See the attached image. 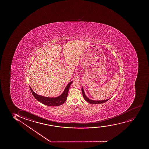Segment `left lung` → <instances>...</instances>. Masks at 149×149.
<instances>
[{"mask_svg":"<svg viewBox=\"0 0 149 149\" xmlns=\"http://www.w3.org/2000/svg\"><path fill=\"white\" fill-rule=\"evenodd\" d=\"M81 91H82V95L84 97V99L86 100V101H87V102L91 103V104H100V103H103L105 102L106 101H108V100L110 99H106L104 100H93L89 99L87 97V96L86 95L85 93L84 92V89L83 88H81Z\"/></svg>","mask_w":149,"mask_h":149,"instance_id":"8db88e82","label":"left lung"}]
</instances>
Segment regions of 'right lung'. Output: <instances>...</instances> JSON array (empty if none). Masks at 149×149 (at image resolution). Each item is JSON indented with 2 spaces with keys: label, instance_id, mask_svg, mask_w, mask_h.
Segmentation results:
<instances>
[{
  "label": "right lung",
  "instance_id": "right-lung-1",
  "mask_svg": "<svg viewBox=\"0 0 149 149\" xmlns=\"http://www.w3.org/2000/svg\"><path fill=\"white\" fill-rule=\"evenodd\" d=\"M73 81L70 82L65 87L63 93L61 95L56 97H47L39 95L38 94H36V93H35L31 87H30V88L33 95L34 96V97L38 101L48 106H58L63 104L66 101L68 94V90L70 87V84Z\"/></svg>",
  "mask_w": 149,
  "mask_h": 149
}]
</instances>
